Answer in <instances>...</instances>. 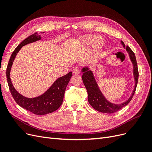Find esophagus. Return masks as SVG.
Instances as JSON below:
<instances>
[{
    "label": "esophagus",
    "mask_w": 152,
    "mask_h": 152,
    "mask_svg": "<svg viewBox=\"0 0 152 152\" xmlns=\"http://www.w3.org/2000/svg\"><path fill=\"white\" fill-rule=\"evenodd\" d=\"M73 73H74V74H79V73H80L79 69L77 68H75L73 70Z\"/></svg>",
    "instance_id": "34e87169"
}]
</instances>
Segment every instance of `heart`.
I'll return each instance as SVG.
<instances>
[{
  "label": "heart",
  "instance_id": "obj_1",
  "mask_svg": "<svg viewBox=\"0 0 152 152\" xmlns=\"http://www.w3.org/2000/svg\"><path fill=\"white\" fill-rule=\"evenodd\" d=\"M93 35H85L84 36L81 37L80 38V42L82 45H88L90 42L91 48L93 50V51H97L99 49L102 48L104 44V40L102 37L96 36L94 37V38Z\"/></svg>",
  "mask_w": 152,
  "mask_h": 152
}]
</instances>
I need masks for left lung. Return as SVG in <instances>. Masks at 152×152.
Listing matches in <instances>:
<instances>
[{
	"label": "left lung",
	"mask_w": 152,
	"mask_h": 152,
	"mask_svg": "<svg viewBox=\"0 0 152 152\" xmlns=\"http://www.w3.org/2000/svg\"><path fill=\"white\" fill-rule=\"evenodd\" d=\"M121 42L123 45V48L127 50V52L129 54V56L130 60L132 63L133 75H134V79L135 82L134 90H133L129 98L126 101V102L119 104L113 103L109 102L104 97V95L102 93V91H100L97 82H96L93 71L88 66H86L82 68V79L87 91L89 103L94 109L99 112L104 113H112L121 110L131 102L136 89L137 80H138L139 73L138 70H137V65L135 54L129 47L127 46V45L126 46V45L124 44L123 41L121 40Z\"/></svg>",
	"instance_id": "left-lung-1"
}]
</instances>
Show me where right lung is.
<instances>
[{"mask_svg": "<svg viewBox=\"0 0 152 152\" xmlns=\"http://www.w3.org/2000/svg\"><path fill=\"white\" fill-rule=\"evenodd\" d=\"M41 38L40 34L35 33L22 41L12 53L6 69L8 86L14 99L21 107L35 115L48 114L56 111L59 108L63 103L66 86L72 75V72H70L66 75L58 78L44 93L37 97L26 98L15 89L11 80L10 72L16 56L23 46L36 42L40 40Z\"/></svg>", "mask_w": 152, "mask_h": 152, "instance_id": "obj_1", "label": "right lung"}]
</instances>
